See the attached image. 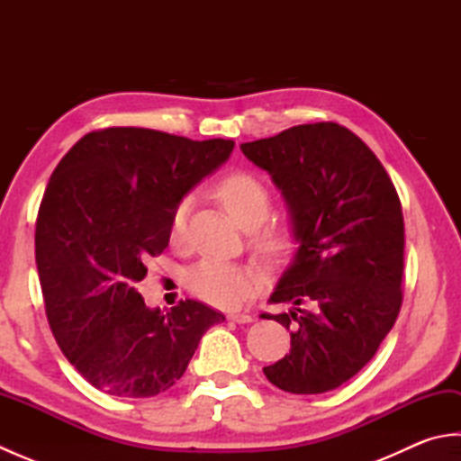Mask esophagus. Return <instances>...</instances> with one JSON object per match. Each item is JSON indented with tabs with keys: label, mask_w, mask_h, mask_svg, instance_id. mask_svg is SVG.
Returning a JSON list of instances; mask_svg holds the SVG:
<instances>
[{
	"label": "esophagus",
	"mask_w": 461,
	"mask_h": 461,
	"mask_svg": "<svg viewBox=\"0 0 461 461\" xmlns=\"http://www.w3.org/2000/svg\"><path fill=\"white\" fill-rule=\"evenodd\" d=\"M228 319L233 321V322H240V325H243V322H251L253 321V317L248 315V312H230Z\"/></svg>",
	"instance_id": "34e87169"
}]
</instances>
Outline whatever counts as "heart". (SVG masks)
<instances>
[{
    "label": "heart",
    "mask_w": 461,
    "mask_h": 461,
    "mask_svg": "<svg viewBox=\"0 0 461 461\" xmlns=\"http://www.w3.org/2000/svg\"><path fill=\"white\" fill-rule=\"evenodd\" d=\"M215 198L221 202L236 223H240L243 230L246 228H258V225L267 218L271 195L256 176L248 172H231L215 184L213 188ZM185 203H180L174 210L172 215V238H182L185 228ZM258 249L267 253V256H276V253L283 251L289 243V230L283 223H271L269 228L258 233L256 240ZM261 276L259 271L251 267L233 266L228 261L220 259H205L198 267H194L188 285L190 289L210 303L213 307L221 309H236L243 301H246L253 291L259 287Z\"/></svg>",
    "instance_id": "b5f03b06"
}]
</instances>
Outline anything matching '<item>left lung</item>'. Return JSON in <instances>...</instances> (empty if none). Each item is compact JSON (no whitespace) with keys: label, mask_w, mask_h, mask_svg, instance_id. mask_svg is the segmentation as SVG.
Masks as SVG:
<instances>
[{"label":"left lung","mask_w":461,"mask_h":461,"mask_svg":"<svg viewBox=\"0 0 461 461\" xmlns=\"http://www.w3.org/2000/svg\"><path fill=\"white\" fill-rule=\"evenodd\" d=\"M241 152L271 176L299 243L269 297L293 307L263 315L291 330V350L263 372L291 394L329 393L376 355L396 322L402 205L375 152L337 122L293 126ZM303 302L316 311L303 312Z\"/></svg>","instance_id":"8db88e82"}]
</instances>
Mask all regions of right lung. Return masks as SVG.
<instances>
[{
  "mask_svg": "<svg viewBox=\"0 0 461 461\" xmlns=\"http://www.w3.org/2000/svg\"><path fill=\"white\" fill-rule=\"evenodd\" d=\"M236 142L114 126L85 134L57 164L35 225L49 325L86 382L119 398L168 390L221 312L185 299L146 307L136 283L168 248L184 195Z\"/></svg>",
  "mask_w": 461,
  "mask_h": 461,
  "instance_id": "obj_1",
  "label": "right lung"
}]
</instances>
